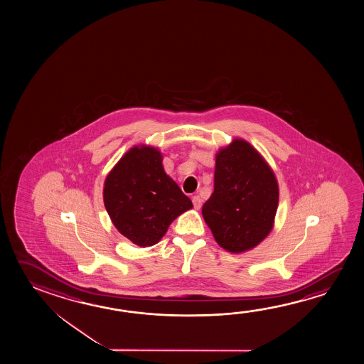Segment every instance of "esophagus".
<instances>
[{
    "mask_svg": "<svg viewBox=\"0 0 364 364\" xmlns=\"http://www.w3.org/2000/svg\"><path fill=\"white\" fill-rule=\"evenodd\" d=\"M192 203H193V208L198 210L201 208V205H203V200H201V198H200L198 195H196V196L192 198Z\"/></svg>",
    "mask_w": 364,
    "mask_h": 364,
    "instance_id": "1",
    "label": "esophagus"
}]
</instances>
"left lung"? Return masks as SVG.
Listing matches in <instances>:
<instances>
[{"label": "left lung", "instance_id": "left-lung-1", "mask_svg": "<svg viewBox=\"0 0 364 364\" xmlns=\"http://www.w3.org/2000/svg\"><path fill=\"white\" fill-rule=\"evenodd\" d=\"M275 174L251 144L235 139L216 154L214 192L203 216L219 246L240 253L270 233L277 214Z\"/></svg>", "mask_w": 364, "mask_h": 364}]
</instances>
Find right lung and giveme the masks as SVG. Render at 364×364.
<instances>
[{"label": "right lung", "instance_id": "add662e5", "mask_svg": "<svg viewBox=\"0 0 364 364\" xmlns=\"http://www.w3.org/2000/svg\"><path fill=\"white\" fill-rule=\"evenodd\" d=\"M161 151L135 146L105 179V209L121 235L137 246H153L171 223L192 208L190 198L166 176Z\"/></svg>", "mask_w": 364, "mask_h": 364}]
</instances>
